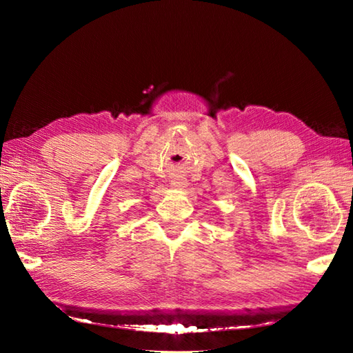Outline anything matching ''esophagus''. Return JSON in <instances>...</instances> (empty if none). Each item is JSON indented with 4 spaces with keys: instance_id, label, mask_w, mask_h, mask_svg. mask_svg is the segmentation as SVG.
Here are the masks:
<instances>
[{
    "instance_id": "esophagus-1",
    "label": "esophagus",
    "mask_w": 353,
    "mask_h": 353,
    "mask_svg": "<svg viewBox=\"0 0 353 353\" xmlns=\"http://www.w3.org/2000/svg\"><path fill=\"white\" fill-rule=\"evenodd\" d=\"M171 187L181 190V188L185 187V181H183V179H179V177L172 179V181H171Z\"/></svg>"
}]
</instances>
